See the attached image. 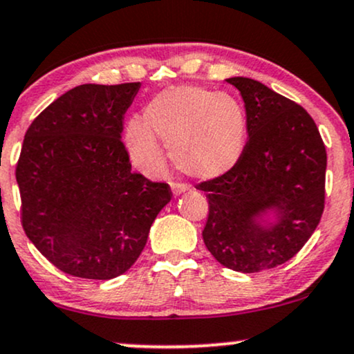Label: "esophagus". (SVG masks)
Listing matches in <instances>:
<instances>
[{
  "label": "esophagus",
  "mask_w": 354,
  "mask_h": 354,
  "mask_svg": "<svg viewBox=\"0 0 354 354\" xmlns=\"http://www.w3.org/2000/svg\"><path fill=\"white\" fill-rule=\"evenodd\" d=\"M170 187H172V192H174V195H176V197H177V195L184 194V192L187 190V185L180 184V182H172Z\"/></svg>",
  "instance_id": "1"
}]
</instances>
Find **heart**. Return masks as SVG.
<instances>
[{"mask_svg": "<svg viewBox=\"0 0 354 354\" xmlns=\"http://www.w3.org/2000/svg\"><path fill=\"white\" fill-rule=\"evenodd\" d=\"M187 176L212 180L234 169L248 138L246 113L236 100L202 86H177L149 102L144 120L126 126L124 144L139 170L157 176L164 169V149Z\"/></svg>", "mask_w": 354, "mask_h": 354, "instance_id": "1", "label": "heart"}]
</instances>
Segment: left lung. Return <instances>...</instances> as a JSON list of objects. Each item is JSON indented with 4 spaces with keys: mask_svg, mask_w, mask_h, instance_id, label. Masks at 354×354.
Listing matches in <instances>:
<instances>
[{
    "mask_svg": "<svg viewBox=\"0 0 354 354\" xmlns=\"http://www.w3.org/2000/svg\"><path fill=\"white\" fill-rule=\"evenodd\" d=\"M226 82L241 93L250 138L234 169L197 185L208 200L203 243L225 268L261 272L297 254L320 223L326 151L300 104L252 78Z\"/></svg>",
    "mask_w": 354,
    "mask_h": 354,
    "instance_id": "1",
    "label": "left lung"
}]
</instances>
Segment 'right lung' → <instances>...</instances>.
<instances>
[{
  "label": "right lung",
  "mask_w": 354,
  "mask_h": 354,
  "mask_svg": "<svg viewBox=\"0 0 354 354\" xmlns=\"http://www.w3.org/2000/svg\"><path fill=\"white\" fill-rule=\"evenodd\" d=\"M139 88V82L75 86L26 131L16 165L21 223L65 274L98 281L124 274L172 197L167 184L131 172L121 141Z\"/></svg>",
  "instance_id": "1"
}]
</instances>
